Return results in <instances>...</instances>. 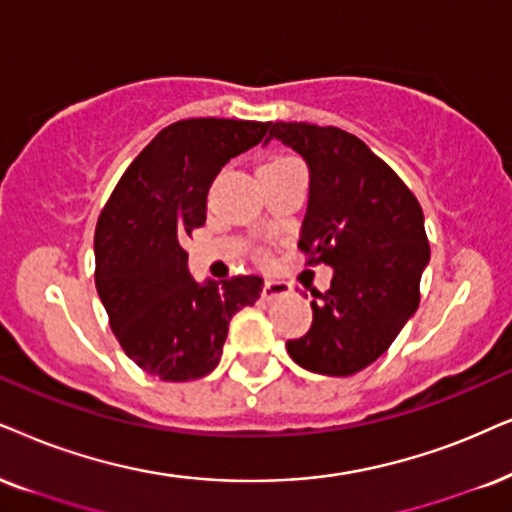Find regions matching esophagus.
Returning a JSON list of instances; mask_svg holds the SVG:
<instances>
[{"label":"esophagus","instance_id":"34e87169","mask_svg":"<svg viewBox=\"0 0 512 512\" xmlns=\"http://www.w3.org/2000/svg\"><path fill=\"white\" fill-rule=\"evenodd\" d=\"M290 293H293V288H290L288 283H283V281H267V283H264L262 297H264V300H276V297H286Z\"/></svg>","mask_w":512,"mask_h":512}]
</instances>
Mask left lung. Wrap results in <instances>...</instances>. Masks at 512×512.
<instances>
[{
    "mask_svg": "<svg viewBox=\"0 0 512 512\" xmlns=\"http://www.w3.org/2000/svg\"><path fill=\"white\" fill-rule=\"evenodd\" d=\"M309 167V200L297 248L333 269L316 293L307 335L288 340L297 366L354 375L387 352L416 314L430 262L423 210L409 186L364 141L338 127L269 122V137Z\"/></svg>",
    "mask_w": 512,
    "mask_h": 512,
    "instance_id": "obj_1",
    "label": "left lung"
}]
</instances>
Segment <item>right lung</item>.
<instances>
[{
    "label": "right lung",
    "mask_w": 512,
    "mask_h": 512,
    "mask_svg": "<svg viewBox=\"0 0 512 512\" xmlns=\"http://www.w3.org/2000/svg\"><path fill=\"white\" fill-rule=\"evenodd\" d=\"M269 122L191 118L165 127L137 155L94 234L96 290L125 354L160 380L184 383L219 364L238 309L262 276L198 283L186 236L205 224L208 191L231 158L257 146Z\"/></svg>",
    "instance_id": "add662e5"
}]
</instances>
